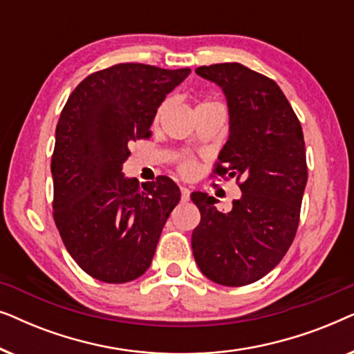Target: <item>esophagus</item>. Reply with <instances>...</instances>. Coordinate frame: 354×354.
Segmentation results:
<instances>
[{
    "instance_id": "1",
    "label": "esophagus",
    "mask_w": 354,
    "mask_h": 354,
    "mask_svg": "<svg viewBox=\"0 0 354 354\" xmlns=\"http://www.w3.org/2000/svg\"><path fill=\"white\" fill-rule=\"evenodd\" d=\"M180 193H182V201L190 200V190H188L187 187H180Z\"/></svg>"
}]
</instances>
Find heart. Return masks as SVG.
Here are the masks:
<instances>
[{"mask_svg":"<svg viewBox=\"0 0 354 354\" xmlns=\"http://www.w3.org/2000/svg\"><path fill=\"white\" fill-rule=\"evenodd\" d=\"M206 103H212V101H203V103H200V104H206ZM200 104H198V106H200ZM164 109H166V104H162L161 108H159L158 114H156V120L161 118ZM195 171H196V162L193 161V159H183V161L178 164V172H180L182 176L192 177L193 174H195Z\"/></svg>","mask_w":354,"mask_h":354,"instance_id":"heart-1","label":"heart"}]
</instances>
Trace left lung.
Listing matches in <instances>:
<instances>
[{"instance_id":"obj_1","label":"left lung","mask_w":354,"mask_h":354,"mask_svg":"<svg viewBox=\"0 0 354 354\" xmlns=\"http://www.w3.org/2000/svg\"><path fill=\"white\" fill-rule=\"evenodd\" d=\"M196 74L224 90L230 135L212 169L235 178L241 195L222 212L217 200L192 193L201 221L192 234L198 268L227 287H243L270 272L293 243L308 182L301 124L272 79L239 62L201 66Z\"/></svg>"}]
</instances>
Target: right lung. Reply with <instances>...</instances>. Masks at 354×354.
<instances>
[{
    "instance_id": "add662e5",
    "label": "right lung",
    "mask_w": 354,
    "mask_h": 354,
    "mask_svg": "<svg viewBox=\"0 0 354 354\" xmlns=\"http://www.w3.org/2000/svg\"><path fill=\"white\" fill-rule=\"evenodd\" d=\"M190 69L120 62L85 77L61 111L51 156L53 219L86 274L125 283L147 272L180 201L166 176L142 187L122 176L130 145L151 137L159 104Z\"/></svg>"
}]
</instances>
